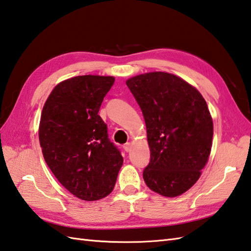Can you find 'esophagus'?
I'll return each instance as SVG.
<instances>
[{"label": "esophagus", "instance_id": "1", "mask_svg": "<svg viewBox=\"0 0 251 251\" xmlns=\"http://www.w3.org/2000/svg\"><path fill=\"white\" fill-rule=\"evenodd\" d=\"M123 148H124V150L126 152H129L131 150V143L130 142H127V143H125L124 146H123Z\"/></svg>", "mask_w": 251, "mask_h": 251}]
</instances>
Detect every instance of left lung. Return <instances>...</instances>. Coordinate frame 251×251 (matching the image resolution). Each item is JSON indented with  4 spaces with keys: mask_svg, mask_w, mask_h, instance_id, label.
I'll use <instances>...</instances> for the list:
<instances>
[{
    "mask_svg": "<svg viewBox=\"0 0 251 251\" xmlns=\"http://www.w3.org/2000/svg\"><path fill=\"white\" fill-rule=\"evenodd\" d=\"M146 121L150 163L143 180L167 197L184 193L209 157L214 124L199 90L174 74L150 72L126 81Z\"/></svg>",
    "mask_w": 251,
    "mask_h": 251,
    "instance_id": "left-lung-1",
    "label": "left lung"
}]
</instances>
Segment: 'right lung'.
Here are the masks:
<instances>
[{
  "mask_svg": "<svg viewBox=\"0 0 251 251\" xmlns=\"http://www.w3.org/2000/svg\"><path fill=\"white\" fill-rule=\"evenodd\" d=\"M113 76L81 75L52 89L42 111L39 139L46 164L74 196L98 201L109 195L123 156L98 115Z\"/></svg>",
  "mask_w": 251,
  "mask_h": 251,
  "instance_id": "1",
  "label": "right lung"
}]
</instances>
